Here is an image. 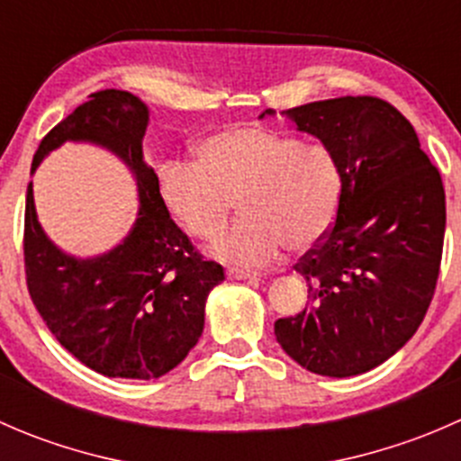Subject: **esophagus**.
Here are the masks:
<instances>
[{
  "label": "esophagus",
  "mask_w": 461,
  "mask_h": 461,
  "mask_svg": "<svg viewBox=\"0 0 461 461\" xmlns=\"http://www.w3.org/2000/svg\"><path fill=\"white\" fill-rule=\"evenodd\" d=\"M227 276L236 278V281H245V278H257V272L243 267H230L227 269Z\"/></svg>",
  "instance_id": "esophagus-1"
}]
</instances>
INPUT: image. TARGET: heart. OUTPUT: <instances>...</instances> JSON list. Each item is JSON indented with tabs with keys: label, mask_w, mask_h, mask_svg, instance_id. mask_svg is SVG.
<instances>
[{
	"label": "heart",
	"mask_w": 461,
	"mask_h": 461,
	"mask_svg": "<svg viewBox=\"0 0 461 461\" xmlns=\"http://www.w3.org/2000/svg\"><path fill=\"white\" fill-rule=\"evenodd\" d=\"M198 161L162 167L160 194L178 225L201 240L225 231L239 201L243 218L213 248L218 258L257 265L281 245L305 252L337 216L341 169L321 144L260 124H236L204 138Z\"/></svg>",
	"instance_id": "obj_1"
}]
</instances>
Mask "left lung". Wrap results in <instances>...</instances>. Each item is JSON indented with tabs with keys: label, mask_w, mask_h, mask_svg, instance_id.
<instances>
[{
	"label": "left lung",
	"mask_w": 461,
	"mask_h": 461,
	"mask_svg": "<svg viewBox=\"0 0 461 461\" xmlns=\"http://www.w3.org/2000/svg\"><path fill=\"white\" fill-rule=\"evenodd\" d=\"M285 115L337 158L341 198L332 227L294 265L310 305L278 319L274 334L310 373H368L429 312L446 230L441 176L412 124L379 97H332Z\"/></svg>",
	"instance_id": "obj_1"
}]
</instances>
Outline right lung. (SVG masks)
<instances>
[{"mask_svg":"<svg viewBox=\"0 0 461 461\" xmlns=\"http://www.w3.org/2000/svg\"><path fill=\"white\" fill-rule=\"evenodd\" d=\"M149 109L133 93L88 95L37 147L31 174L67 140L113 151L138 185V218L111 252L76 258L50 243L26 192L24 267L29 294L53 337L86 368L104 376L158 379L198 343L204 301L225 278L169 218L158 176L142 158Z\"/></svg>","mask_w":461,"mask_h":461,"instance_id":"obj_1","label":"right lung"}]
</instances>
